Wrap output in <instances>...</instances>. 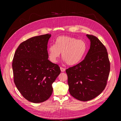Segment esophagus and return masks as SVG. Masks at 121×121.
<instances>
[{
	"label": "esophagus",
	"instance_id": "34e87169",
	"mask_svg": "<svg viewBox=\"0 0 121 121\" xmlns=\"http://www.w3.org/2000/svg\"><path fill=\"white\" fill-rule=\"evenodd\" d=\"M60 69H61V72H64L65 71V68H63V67H60Z\"/></svg>",
	"mask_w": 121,
	"mask_h": 121
}]
</instances>
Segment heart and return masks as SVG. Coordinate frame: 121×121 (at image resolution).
I'll return each mask as SVG.
<instances>
[{
  "mask_svg": "<svg viewBox=\"0 0 121 121\" xmlns=\"http://www.w3.org/2000/svg\"><path fill=\"white\" fill-rule=\"evenodd\" d=\"M87 50V44L82 40L68 36H60L56 40V44L50 45L47 49L50 60L56 63L61 53L65 62L69 65L78 64L82 59Z\"/></svg>",
  "mask_w": 121,
  "mask_h": 121,
  "instance_id": "b5f03b06",
  "label": "heart"
}]
</instances>
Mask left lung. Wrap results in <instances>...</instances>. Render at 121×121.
I'll use <instances>...</instances> for the list:
<instances>
[{"label":"left lung","instance_id":"left-lung-1","mask_svg":"<svg viewBox=\"0 0 121 121\" xmlns=\"http://www.w3.org/2000/svg\"><path fill=\"white\" fill-rule=\"evenodd\" d=\"M91 46L84 59L66 69L69 91L81 101L90 100L105 88L110 71V63L105 46L96 36L87 34Z\"/></svg>","mask_w":121,"mask_h":121}]
</instances>
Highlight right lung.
Returning a JSON list of instances; mask_svg holds the SVG:
<instances>
[{"mask_svg":"<svg viewBox=\"0 0 121 121\" xmlns=\"http://www.w3.org/2000/svg\"><path fill=\"white\" fill-rule=\"evenodd\" d=\"M51 34L31 37L22 43L12 61L14 82L23 97L29 101L40 103L53 92V83L61 73L57 64L48 58V42Z\"/></svg>","mask_w":121,"mask_h":121,"instance_id":"1","label":"right lung"}]
</instances>
